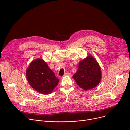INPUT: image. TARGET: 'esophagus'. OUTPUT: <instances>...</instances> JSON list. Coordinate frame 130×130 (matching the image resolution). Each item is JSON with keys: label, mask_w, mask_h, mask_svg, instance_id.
<instances>
[{"label": "esophagus", "mask_w": 130, "mask_h": 130, "mask_svg": "<svg viewBox=\"0 0 130 130\" xmlns=\"http://www.w3.org/2000/svg\"><path fill=\"white\" fill-rule=\"evenodd\" d=\"M71 75V74L69 73H65V74L64 75V76H70Z\"/></svg>", "instance_id": "obj_1"}]
</instances>
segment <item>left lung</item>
Here are the masks:
<instances>
[{"mask_svg": "<svg viewBox=\"0 0 130 130\" xmlns=\"http://www.w3.org/2000/svg\"><path fill=\"white\" fill-rule=\"evenodd\" d=\"M76 84L85 91L96 87L100 82L102 73L96 60L91 55L80 61L78 69L73 76Z\"/></svg>", "mask_w": 130, "mask_h": 130, "instance_id": "obj_1", "label": "left lung"}]
</instances>
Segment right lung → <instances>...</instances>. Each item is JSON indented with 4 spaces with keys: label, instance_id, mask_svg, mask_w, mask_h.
I'll list each match as a JSON object with an SVG mask.
<instances>
[{
    "label": "right lung",
    "instance_id": "1",
    "mask_svg": "<svg viewBox=\"0 0 130 130\" xmlns=\"http://www.w3.org/2000/svg\"><path fill=\"white\" fill-rule=\"evenodd\" d=\"M26 76L34 90L45 95L51 93L59 80L47 63L39 58L31 61L27 69Z\"/></svg>",
    "mask_w": 130,
    "mask_h": 130
}]
</instances>
